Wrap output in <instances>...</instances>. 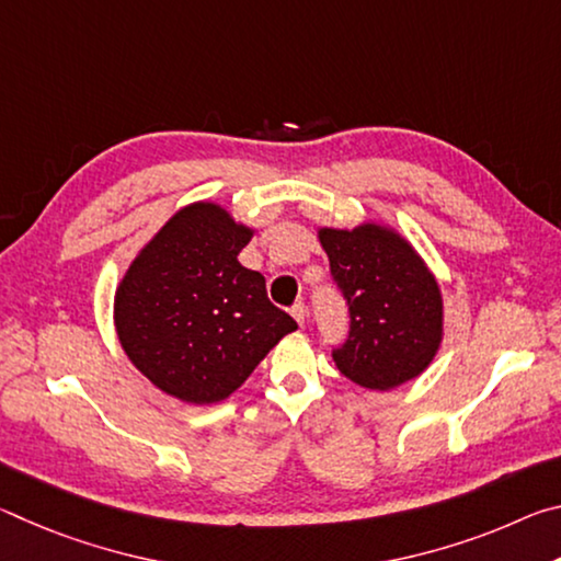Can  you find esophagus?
Listing matches in <instances>:
<instances>
[{
    "label": "esophagus",
    "mask_w": 561,
    "mask_h": 561,
    "mask_svg": "<svg viewBox=\"0 0 561 561\" xmlns=\"http://www.w3.org/2000/svg\"><path fill=\"white\" fill-rule=\"evenodd\" d=\"M291 317L297 319V324L304 327V321H307V307H304V301H297L291 307Z\"/></svg>",
    "instance_id": "1"
}]
</instances>
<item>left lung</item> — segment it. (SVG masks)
Segmentation results:
<instances>
[{
	"mask_svg": "<svg viewBox=\"0 0 561 561\" xmlns=\"http://www.w3.org/2000/svg\"><path fill=\"white\" fill-rule=\"evenodd\" d=\"M331 277L348 307V336L336 368L368 391H391L421 376L443 341V297L411 242L391 227H321Z\"/></svg>",
	"mask_w": 561,
	"mask_h": 561,
	"instance_id": "obj_1",
	"label": "left lung"
}]
</instances>
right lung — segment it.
<instances>
[{
  "instance_id": "obj_1",
  "label": "right lung",
  "mask_w": 561,
  "mask_h": 561,
  "mask_svg": "<svg viewBox=\"0 0 561 561\" xmlns=\"http://www.w3.org/2000/svg\"><path fill=\"white\" fill-rule=\"evenodd\" d=\"M254 230L193 203L130 262L113 301L118 341L150 383L185 403L225 401L297 329L260 272L237 260Z\"/></svg>"
}]
</instances>
